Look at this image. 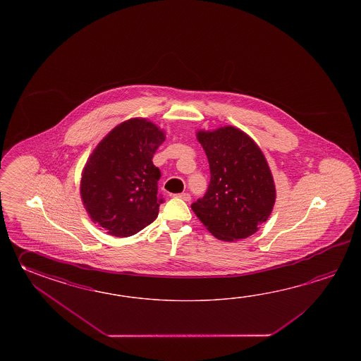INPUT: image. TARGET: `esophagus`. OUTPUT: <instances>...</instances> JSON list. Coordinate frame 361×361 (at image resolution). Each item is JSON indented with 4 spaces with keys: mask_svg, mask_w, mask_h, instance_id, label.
<instances>
[{
    "mask_svg": "<svg viewBox=\"0 0 361 361\" xmlns=\"http://www.w3.org/2000/svg\"><path fill=\"white\" fill-rule=\"evenodd\" d=\"M176 196H177L178 199L183 200V201H190V200H191V195H190V193H185V192H183V193H178Z\"/></svg>",
    "mask_w": 361,
    "mask_h": 361,
    "instance_id": "obj_1",
    "label": "esophagus"
}]
</instances>
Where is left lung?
<instances>
[{
	"instance_id": "obj_1",
	"label": "left lung",
	"mask_w": 361,
	"mask_h": 361,
	"mask_svg": "<svg viewBox=\"0 0 361 361\" xmlns=\"http://www.w3.org/2000/svg\"><path fill=\"white\" fill-rule=\"evenodd\" d=\"M210 168L204 197L192 210L215 238H246L266 222L276 199L269 165L261 149L233 126L197 133Z\"/></svg>"
}]
</instances>
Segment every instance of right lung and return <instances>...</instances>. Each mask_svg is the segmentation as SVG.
<instances>
[{
	"label": "right lung",
	"instance_id": "add662e5",
	"mask_svg": "<svg viewBox=\"0 0 361 361\" xmlns=\"http://www.w3.org/2000/svg\"><path fill=\"white\" fill-rule=\"evenodd\" d=\"M165 135L145 118L116 126L94 149L81 179V197L92 222L116 238L154 222L164 202L161 171L152 162Z\"/></svg>",
	"mask_w": 361,
	"mask_h": 361
}]
</instances>
